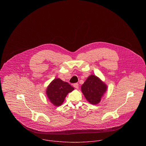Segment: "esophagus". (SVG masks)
I'll return each instance as SVG.
<instances>
[{"instance_id": "esophagus-1", "label": "esophagus", "mask_w": 146, "mask_h": 146, "mask_svg": "<svg viewBox=\"0 0 146 146\" xmlns=\"http://www.w3.org/2000/svg\"><path fill=\"white\" fill-rule=\"evenodd\" d=\"M73 86H74V87L75 88H76V89H78V88H79V84L78 83L74 84Z\"/></svg>"}]
</instances>
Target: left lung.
Returning <instances> with one entry per match:
<instances>
[{"instance_id":"1","label":"left lung","mask_w":146,"mask_h":146,"mask_svg":"<svg viewBox=\"0 0 146 146\" xmlns=\"http://www.w3.org/2000/svg\"><path fill=\"white\" fill-rule=\"evenodd\" d=\"M107 89V85L98 77L91 75L82 86V91L90 104H98Z\"/></svg>"}]
</instances>
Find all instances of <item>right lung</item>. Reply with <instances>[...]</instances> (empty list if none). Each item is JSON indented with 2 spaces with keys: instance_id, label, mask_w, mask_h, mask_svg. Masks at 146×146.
Returning <instances> with one entry per match:
<instances>
[{
  "instance_id": "obj_1",
  "label": "right lung",
  "mask_w": 146,
  "mask_h": 146,
  "mask_svg": "<svg viewBox=\"0 0 146 146\" xmlns=\"http://www.w3.org/2000/svg\"><path fill=\"white\" fill-rule=\"evenodd\" d=\"M74 88L67 82L60 79H56L48 86L46 93L50 101L54 106H58L62 104L67 94Z\"/></svg>"
}]
</instances>
